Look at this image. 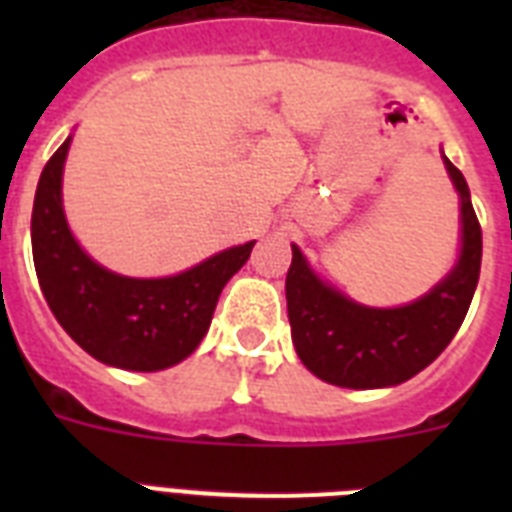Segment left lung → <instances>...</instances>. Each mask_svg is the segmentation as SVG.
I'll use <instances>...</instances> for the list:
<instances>
[{
    "label": "left lung",
    "instance_id": "8db88e82",
    "mask_svg": "<svg viewBox=\"0 0 512 512\" xmlns=\"http://www.w3.org/2000/svg\"><path fill=\"white\" fill-rule=\"evenodd\" d=\"M462 201V252L430 295L404 308H366L313 276L292 247L287 311L300 361L340 388H388L422 372L465 321L481 273V225L462 172L446 159Z\"/></svg>",
    "mask_w": 512,
    "mask_h": 512
}]
</instances>
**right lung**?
Wrapping results in <instances>:
<instances>
[{
    "instance_id": "1",
    "label": "right lung",
    "mask_w": 512,
    "mask_h": 512,
    "mask_svg": "<svg viewBox=\"0 0 512 512\" xmlns=\"http://www.w3.org/2000/svg\"><path fill=\"white\" fill-rule=\"evenodd\" d=\"M68 143L50 156L36 185L31 249L42 295L71 340L108 366L159 372L199 348L217 297L249 260L255 241L170 279H127L84 255L68 231L60 177Z\"/></svg>"
}]
</instances>
